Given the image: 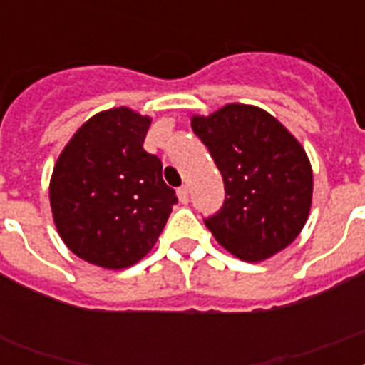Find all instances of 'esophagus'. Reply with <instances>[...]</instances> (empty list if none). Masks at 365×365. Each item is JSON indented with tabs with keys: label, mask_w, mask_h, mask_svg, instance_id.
Masks as SVG:
<instances>
[{
	"label": "esophagus",
	"mask_w": 365,
	"mask_h": 365,
	"mask_svg": "<svg viewBox=\"0 0 365 365\" xmlns=\"http://www.w3.org/2000/svg\"><path fill=\"white\" fill-rule=\"evenodd\" d=\"M178 199H180V202H182V205H187L189 202V189L185 187V185L178 189Z\"/></svg>",
	"instance_id": "obj_1"
}]
</instances>
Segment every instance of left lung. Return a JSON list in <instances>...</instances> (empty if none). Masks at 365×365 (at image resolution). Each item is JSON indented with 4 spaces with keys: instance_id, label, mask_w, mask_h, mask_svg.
<instances>
[{
    "instance_id": "obj_1",
    "label": "left lung",
    "mask_w": 365,
    "mask_h": 365,
    "mask_svg": "<svg viewBox=\"0 0 365 365\" xmlns=\"http://www.w3.org/2000/svg\"><path fill=\"white\" fill-rule=\"evenodd\" d=\"M191 128L225 183L223 206L205 220L214 239L250 263L269 259L294 242L311 212L312 168L288 128L246 104L193 115Z\"/></svg>"
}]
</instances>
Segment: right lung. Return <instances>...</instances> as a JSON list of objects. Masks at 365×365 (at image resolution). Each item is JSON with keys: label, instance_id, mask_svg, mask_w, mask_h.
I'll return each instance as SVG.
<instances>
[{"label": "right lung", "instance_id": "obj_1", "mask_svg": "<svg viewBox=\"0 0 365 365\" xmlns=\"http://www.w3.org/2000/svg\"><path fill=\"white\" fill-rule=\"evenodd\" d=\"M151 125L130 108L91 117L62 149L48 187L60 239L81 259L126 269L153 248L176 193L143 149Z\"/></svg>", "mask_w": 365, "mask_h": 365}]
</instances>
